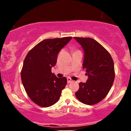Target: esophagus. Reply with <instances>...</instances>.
Returning a JSON list of instances; mask_svg holds the SVG:
<instances>
[{
  "mask_svg": "<svg viewBox=\"0 0 131 131\" xmlns=\"http://www.w3.org/2000/svg\"><path fill=\"white\" fill-rule=\"evenodd\" d=\"M71 82H73V80H71V79L70 78H67V83H71Z\"/></svg>",
  "mask_w": 131,
  "mask_h": 131,
  "instance_id": "esophagus-1",
  "label": "esophagus"
}]
</instances>
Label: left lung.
Returning <instances> with one entry per match:
<instances>
[{
    "label": "left lung",
    "instance_id": "left-lung-1",
    "mask_svg": "<svg viewBox=\"0 0 131 131\" xmlns=\"http://www.w3.org/2000/svg\"><path fill=\"white\" fill-rule=\"evenodd\" d=\"M83 50V69L88 78L80 82L76 96L82 103L93 105L102 101L110 91L114 80V67L108 52L89 37H74Z\"/></svg>",
    "mask_w": 131,
    "mask_h": 131
}]
</instances>
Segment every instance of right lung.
Returning <instances> with one entry per match:
<instances>
[{
    "label": "right lung",
    "instance_id": "add662e5",
    "mask_svg": "<svg viewBox=\"0 0 131 131\" xmlns=\"http://www.w3.org/2000/svg\"><path fill=\"white\" fill-rule=\"evenodd\" d=\"M72 37L46 39L30 50L25 58L21 76L28 96L43 107L51 106L60 98L67 78H58L51 72L58 53Z\"/></svg>",
    "mask_w": 131,
    "mask_h": 131
}]
</instances>
